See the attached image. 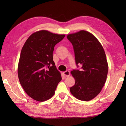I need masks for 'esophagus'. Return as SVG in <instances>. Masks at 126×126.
I'll return each instance as SVG.
<instances>
[{"instance_id": "obj_1", "label": "esophagus", "mask_w": 126, "mask_h": 126, "mask_svg": "<svg viewBox=\"0 0 126 126\" xmlns=\"http://www.w3.org/2000/svg\"><path fill=\"white\" fill-rule=\"evenodd\" d=\"M63 74L65 76H67V77H68L70 75V72L69 70H66L65 71H64L63 72Z\"/></svg>"}]
</instances>
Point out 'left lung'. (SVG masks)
I'll list each match as a JSON object with an SVG mask.
<instances>
[{
    "mask_svg": "<svg viewBox=\"0 0 126 126\" xmlns=\"http://www.w3.org/2000/svg\"><path fill=\"white\" fill-rule=\"evenodd\" d=\"M67 38L73 46L76 66H81L71 72L75 85L70 91L79 100H90L100 93L107 76L108 66L104 48L93 34L85 30L69 34Z\"/></svg>",
    "mask_w": 126,
    "mask_h": 126,
    "instance_id": "8db88e82",
    "label": "left lung"
}]
</instances>
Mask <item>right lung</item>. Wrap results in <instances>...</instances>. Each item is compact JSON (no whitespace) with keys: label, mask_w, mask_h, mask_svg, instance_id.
<instances>
[{"label":"right lung","mask_w":126,"mask_h":126,"mask_svg":"<svg viewBox=\"0 0 126 126\" xmlns=\"http://www.w3.org/2000/svg\"><path fill=\"white\" fill-rule=\"evenodd\" d=\"M64 36L40 30L32 33L21 49L19 80L27 94L37 101H44L52 97L62 80L53 60V51Z\"/></svg>","instance_id":"add662e5"}]
</instances>
